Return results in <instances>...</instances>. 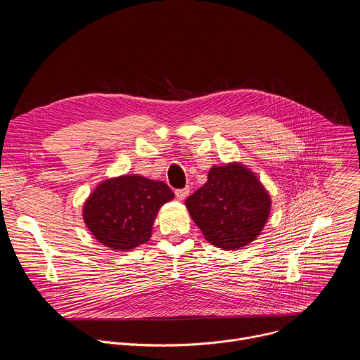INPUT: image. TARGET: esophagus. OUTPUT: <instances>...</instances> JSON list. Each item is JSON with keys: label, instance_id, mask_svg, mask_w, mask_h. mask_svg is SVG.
I'll use <instances>...</instances> for the list:
<instances>
[{"label": "esophagus", "instance_id": "esophagus-1", "mask_svg": "<svg viewBox=\"0 0 360 360\" xmlns=\"http://www.w3.org/2000/svg\"><path fill=\"white\" fill-rule=\"evenodd\" d=\"M175 195H176V198L179 199V200H184L188 195H189V188H184V189H178V191H175Z\"/></svg>", "mask_w": 360, "mask_h": 360}]
</instances>
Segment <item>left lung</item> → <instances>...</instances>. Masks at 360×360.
Listing matches in <instances>:
<instances>
[{
	"label": "left lung",
	"mask_w": 360,
	"mask_h": 360,
	"mask_svg": "<svg viewBox=\"0 0 360 360\" xmlns=\"http://www.w3.org/2000/svg\"><path fill=\"white\" fill-rule=\"evenodd\" d=\"M185 207L210 243L236 250L261 235L272 200L255 172L229 162L214 165L207 184L185 200Z\"/></svg>",
	"instance_id": "obj_1"
}]
</instances>
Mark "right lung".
Wrapping results in <instances>:
<instances>
[{
	"label": "right lung",
	"instance_id": "obj_1",
	"mask_svg": "<svg viewBox=\"0 0 360 360\" xmlns=\"http://www.w3.org/2000/svg\"><path fill=\"white\" fill-rule=\"evenodd\" d=\"M174 198L162 181L120 175L98 184L84 202L82 218L101 245L125 252L149 240L158 211Z\"/></svg>",
	"mask_w": 360,
	"mask_h": 360
}]
</instances>
